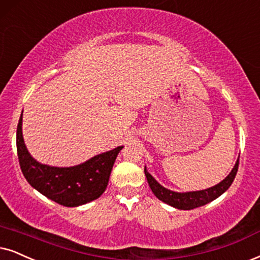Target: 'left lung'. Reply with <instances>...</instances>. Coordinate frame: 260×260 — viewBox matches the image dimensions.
Returning a JSON list of instances; mask_svg holds the SVG:
<instances>
[{
	"instance_id": "left-lung-1",
	"label": "left lung",
	"mask_w": 260,
	"mask_h": 260,
	"mask_svg": "<svg viewBox=\"0 0 260 260\" xmlns=\"http://www.w3.org/2000/svg\"><path fill=\"white\" fill-rule=\"evenodd\" d=\"M238 168L239 159L236 160L234 168L232 169L229 175L224 180H222L221 182L217 183V185L202 190H192V192H174V190L166 188V187H163L160 183L157 182L156 179L147 172L146 167L144 169V172H145L147 182H149L151 190H152L153 194L159 200H162L163 203L168 204V205L173 206L175 209L192 210L205 205V204L212 202V200L218 198L219 196H222L231 187L233 181H234L236 173H238Z\"/></svg>"
}]
</instances>
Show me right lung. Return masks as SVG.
<instances>
[{"mask_svg": "<svg viewBox=\"0 0 260 260\" xmlns=\"http://www.w3.org/2000/svg\"><path fill=\"white\" fill-rule=\"evenodd\" d=\"M122 147L97 154L78 166L51 167L39 163L29 154L22 137V114L16 128V150L25 179L43 196L67 208L84 205L103 194Z\"/></svg>", "mask_w": 260, "mask_h": 260, "instance_id": "right-lung-1", "label": "right lung"}]
</instances>
